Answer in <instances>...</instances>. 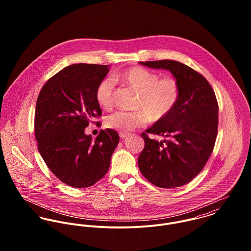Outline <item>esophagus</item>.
I'll return each mask as SVG.
<instances>
[{
	"label": "esophagus",
	"instance_id": "1",
	"mask_svg": "<svg viewBox=\"0 0 251 251\" xmlns=\"http://www.w3.org/2000/svg\"><path fill=\"white\" fill-rule=\"evenodd\" d=\"M126 136H127V133H126V132H120V137H121L122 139L126 138Z\"/></svg>",
	"mask_w": 251,
	"mask_h": 251
}]
</instances>
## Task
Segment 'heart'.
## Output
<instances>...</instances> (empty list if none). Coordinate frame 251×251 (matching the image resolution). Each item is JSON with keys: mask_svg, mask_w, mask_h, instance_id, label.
Wrapping results in <instances>:
<instances>
[{"mask_svg": "<svg viewBox=\"0 0 251 251\" xmlns=\"http://www.w3.org/2000/svg\"><path fill=\"white\" fill-rule=\"evenodd\" d=\"M114 81L128 86L138 93L135 101L137 111H118L109 115L105 124L108 128L128 132L142 126L148 121H159L168 115L179 101L180 88L173 77L159 78L155 72L142 67H132L114 76ZM115 83L110 79L101 80L96 89L99 105L109 109L113 105Z\"/></svg>", "mask_w": 251, "mask_h": 251, "instance_id": "b5f03b06", "label": "heart"}]
</instances>
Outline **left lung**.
Here are the masks:
<instances>
[{
    "label": "left lung",
    "instance_id": "left-lung-1",
    "mask_svg": "<svg viewBox=\"0 0 251 251\" xmlns=\"http://www.w3.org/2000/svg\"><path fill=\"white\" fill-rule=\"evenodd\" d=\"M151 69L167 70L179 82V101L163 119L142 133L145 147L138 157L144 177L162 188L186 184L204 168L215 147L218 104L207 79L177 61L141 62ZM148 133L167 139L158 143Z\"/></svg>",
    "mask_w": 251,
    "mask_h": 251
}]
</instances>
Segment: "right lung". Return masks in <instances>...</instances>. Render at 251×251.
Instances as JSON below:
<instances>
[{
    "mask_svg": "<svg viewBox=\"0 0 251 251\" xmlns=\"http://www.w3.org/2000/svg\"><path fill=\"white\" fill-rule=\"evenodd\" d=\"M108 72L109 66H69L44 84L36 100L38 151L58 179L76 188L92 186L103 178L120 140L111 128L100 130L95 140L85 134L93 119L102 114L96 89Z\"/></svg>",
    "mask_w": 251,
    "mask_h": 251,
    "instance_id": "obj_1",
    "label": "right lung"
}]
</instances>
